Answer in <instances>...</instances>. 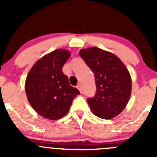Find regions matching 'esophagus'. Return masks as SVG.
<instances>
[{"instance_id": "esophagus-1", "label": "esophagus", "mask_w": 157, "mask_h": 157, "mask_svg": "<svg viewBox=\"0 0 157 157\" xmlns=\"http://www.w3.org/2000/svg\"><path fill=\"white\" fill-rule=\"evenodd\" d=\"M77 89L80 91V93H82V86L80 85V84H78V85L77 86Z\"/></svg>"}]
</instances>
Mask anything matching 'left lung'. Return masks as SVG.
<instances>
[{"mask_svg":"<svg viewBox=\"0 0 157 157\" xmlns=\"http://www.w3.org/2000/svg\"><path fill=\"white\" fill-rule=\"evenodd\" d=\"M79 55L95 76L97 92L87 102L98 117L110 120L120 114L131 94V77L116 55L98 47L82 48Z\"/></svg>","mask_w":157,"mask_h":157,"instance_id":"1","label":"left lung"}]
</instances>
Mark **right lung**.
Returning a JSON list of instances; mask_svg holds the SVG:
<instances>
[{
    "instance_id": "1",
    "label": "right lung",
    "mask_w": 157,
    "mask_h": 157,
    "mask_svg": "<svg viewBox=\"0 0 157 157\" xmlns=\"http://www.w3.org/2000/svg\"><path fill=\"white\" fill-rule=\"evenodd\" d=\"M70 51L58 48L42 56L32 67L25 82L27 100L42 117L59 120L68 112L73 99L80 94L70 86L62 71Z\"/></svg>"
}]
</instances>
